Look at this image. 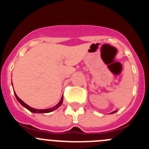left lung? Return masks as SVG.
Listing matches in <instances>:
<instances>
[{
	"mask_svg": "<svg viewBox=\"0 0 149 149\" xmlns=\"http://www.w3.org/2000/svg\"><path fill=\"white\" fill-rule=\"evenodd\" d=\"M116 113V111H113V112H112V113H110V114H112V113Z\"/></svg>",
	"mask_w": 149,
	"mask_h": 149,
	"instance_id": "left-lung-1",
	"label": "left lung"
}]
</instances>
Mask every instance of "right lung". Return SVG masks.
I'll return each mask as SVG.
<instances>
[{"label":"right lung","instance_id":"add662e5","mask_svg":"<svg viewBox=\"0 0 149 149\" xmlns=\"http://www.w3.org/2000/svg\"><path fill=\"white\" fill-rule=\"evenodd\" d=\"M12 85H13V83H12ZM15 98H16V99L18 100V102L21 104L22 105L23 107H24L26 109H27L28 110H30V112H32V113H51V112L54 111V110H56V109L58 108V107H60V105L62 104V103H63V95L62 96L61 99H60V102H59L58 104L56 105H55L54 107H51V108H48V109H42V110H38V109H35V108H33V107H31L28 106V105L27 104H25L24 102L22 100H21L20 98H18V96H17V95L15 94Z\"/></svg>","mask_w":149,"mask_h":149}]
</instances>
